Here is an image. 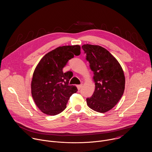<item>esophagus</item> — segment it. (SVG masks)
Listing matches in <instances>:
<instances>
[{
    "label": "esophagus",
    "mask_w": 152,
    "mask_h": 152,
    "mask_svg": "<svg viewBox=\"0 0 152 152\" xmlns=\"http://www.w3.org/2000/svg\"><path fill=\"white\" fill-rule=\"evenodd\" d=\"M82 84H80V85H77V89L78 90H80L82 87Z\"/></svg>",
    "instance_id": "1"
}]
</instances>
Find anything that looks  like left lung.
<instances>
[{
	"label": "left lung",
	"instance_id": "1",
	"mask_svg": "<svg viewBox=\"0 0 152 152\" xmlns=\"http://www.w3.org/2000/svg\"><path fill=\"white\" fill-rule=\"evenodd\" d=\"M94 73L95 90L86 99L87 105L101 113L111 110L119 102L125 88V77L120 63L106 49L97 45L82 46Z\"/></svg>",
	"mask_w": 152,
	"mask_h": 152
}]
</instances>
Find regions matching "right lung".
Returning <instances> with one entry per match:
<instances>
[{"label": "right lung", "instance_id": "right-lung-1", "mask_svg": "<svg viewBox=\"0 0 152 152\" xmlns=\"http://www.w3.org/2000/svg\"><path fill=\"white\" fill-rule=\"evenodd\" d=\"M80 54L79 45L58 47L39 61L34 72L31 93L39 110L49 115H55L66 108L70 96L77 92L75 85H69L72 73L62 69L74 55Z\"/></svg>", "mask_w": 152, "mask_h": 152}]
</instances>
